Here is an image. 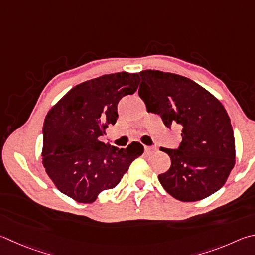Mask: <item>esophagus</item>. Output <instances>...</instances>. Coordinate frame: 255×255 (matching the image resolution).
<instances>
[{
    "mask_svg": "<svg viewBox=\"0 0 255 255\" xmlns=\"http://www.w3.org/2000/svg\"><path fill=\"white\" fill-rule=\"evenodd\" d=\"M157 149V147H154V146H145V151H154Z\"/></svg>",
    "mask_w": 255,
    "mask_h": 255,
    "instance_id": "1",
    "label": "esophagus"
}]
</instances>
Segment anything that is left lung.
Instances as JSON below:
<instances>
[{"instance_id": "8db88e82", "label": "left lung", "mask_w": 255, "mask_h": 255, "mask_svg": "<svg viewBox=\"0 0 255 255\" xmlns=\"http://www.w3.org/2000/svg\"><path fill=\"white\" fill-rule=\"evenodd\" d=\"M138 95L148 112L159 115L166 127L178 125V149L160 148L170 168L158 175L169 195L182 202L206 198L223 186L235 165L232 125L221 101L186 77L158 70L140 71Z\"/></svg>"}]
</instances>
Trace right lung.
Here are the masks:
<instances>
[{"label": "right lung", "mask_w": 255, "mask_h": 255, "mask_svg": "<svg viewBox=\"0 0 255 255\" xmlns=\"http://www.w3.org/2000/svg\"><path fill=\"white\" fill-rule=\"evenodd\" d=\"M138 73L117 72L79 83L45 116L42 164L60 192L79 203H92L117 186L143 152L140 142L117 148L100 141L118 118L117 105L137 90Z\"/></svg>", "instance_id": "1"}]
</instances>
